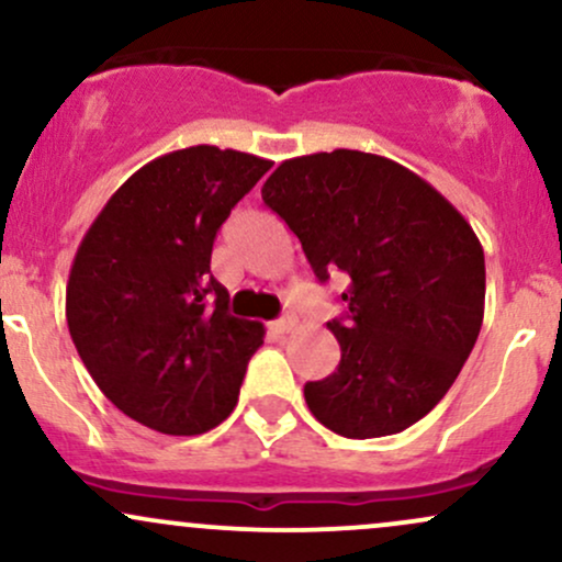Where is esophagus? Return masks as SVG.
Masks as SVG:
<instances>
[{
  "label": "esophagus",
  "instance_id": "34e87169",
  "mask_svg": "<svg viewBox=\"0 0 562 562\" xmlns=\"http://www.w3.org/2000/svg\"><path fill=\"white\" fill-rule=\"evenodd\" d=\"M295 327V317H282V319H277V322H272V330L277 333V335H285V333H290Z\"/></svg>",
  "mask_w": 562,
  "mask_h": 562
}]
</instances>
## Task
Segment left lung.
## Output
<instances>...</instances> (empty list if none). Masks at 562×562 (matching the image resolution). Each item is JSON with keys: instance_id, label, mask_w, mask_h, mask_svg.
<instances>
[{"instance_id": "8db88e82", "label": "left lung", "mask_w": 562, "mask_h": 562, "mask_svg": "<svg viewBox=\"0 0 562 562\" xmlns=\"http://www.w3.org/2000/svg\"><path fill=\"white\" fill-rule=\"evenodd\" d=\"M261 198L322 282L348 277L333 375L303 385L333 434H402L447 396L483 325L486 263L468 218L396 160L359 150L282 160Z\"/></svg>"}]
</instances>
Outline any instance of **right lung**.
<instances>
[{"label":"right lung","mask_w":562,"mask_h":562,"mask_svg":"<svg viewBox=\"0 0 562 562\" xmlns=\"http://www.w3.org/2000/svg\"><path fill=\"white\" fill-rule=\"evenodd\" d=\"M272 160L195 145L113 192L70 263L66 319L100 391L158 434L227 420L263 325L232 317L211 274L216 232Z\"/></svg>","instance_id":"add662e5"}]
</instances>
